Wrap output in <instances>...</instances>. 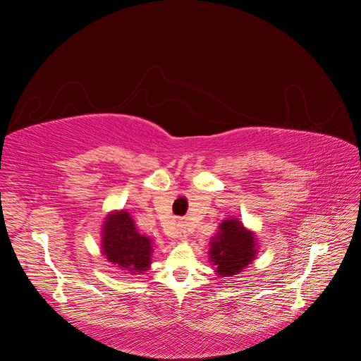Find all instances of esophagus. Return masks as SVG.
I'll use <instances>...</instances> for the list:
<instances>
[{"label":"esophagus","instance_id":"esophagus-1","mask_svg":"<svg viewBox=\"0 0 361 361\" xmlns=\"http://www.w3.org/2000/svg\"><path fill=\"white\" fill-rule=\"evenodd\" d=\"M179 238L180 239H187V232H185V228L180 226V228H179Z\"/></svg>","mask_w":361,"mask_h":361}]
</instances>
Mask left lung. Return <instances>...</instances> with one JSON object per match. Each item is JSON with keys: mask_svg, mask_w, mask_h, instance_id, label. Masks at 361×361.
<instances>
[{"mask_svg": "<svg viewBox=\"0 0 361 361\" xmlns=\"http://www.w3.org/2000/svg\"><path fill=\"white\" fill-rule=\"evenodd\" d=\"M257 239L239 218H226L209 243V260L220 277H233L253 264Z\"/></svg>", "mask_w": 361, "mask_h": 361, "instance_id": "obj_1", "label": "left lung"}]
</instances>
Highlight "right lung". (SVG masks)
I'll list each match as a JSON object with an SVG mask.
<instances>
[{
  "mask_svg": "<svg viewBox=\"0 0 361 361\" xmlns=\"http://www.w3.org/2000/svg\"><path fill=\"white\" fill-rule=\"evenodd\" d=\"M101 250L108 262L125 274H143L152 264L154 241L141 235L128 211H113L105 216Z\"/></svg>",
  "mask_w": 361,
  "mask_h": 361,
  "instance_id": "obj_1",
  "label": "right lung"
}]
</instances>
